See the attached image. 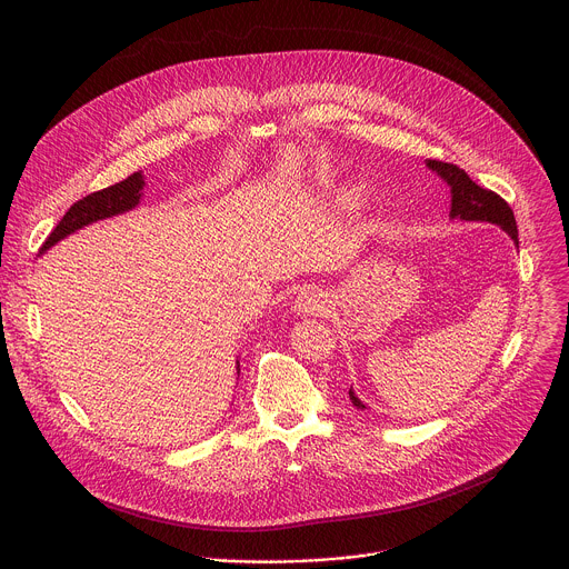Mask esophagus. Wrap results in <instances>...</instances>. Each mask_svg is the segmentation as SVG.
Instances as JSON below:
<instances>
[{
  "instance_id": "esophagus-1",
  "label": "esophagus",
  "mask_w": 569,
  "mask_h": 569,
  "mask_svg": "<svg viewBox=\"0 0 569 569\" xmlns=\"http://www.w3.org/2000/svg\"><path fill=\"white\" fill-rule=\"evenodd\" d=\"M293 309L300 316H322L328 309V300L318 287H307L298 293V298L293 302Z\"/></svg>"
}]
</instances>
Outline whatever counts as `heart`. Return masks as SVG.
Segmentation results:
<instances>
[{"mask_svg": "<svg viewBox=\"0 0 569 569\" xmlns=\"http://www.w3.org/2000/svg\"><path fill=\"white\" fill-rule=\"evenodd\" d=\"M363 194H366L363 186H348L346 190H341V194H339V203H341V206H348V208L359 206V203H361V199H363Z\"/></svg>", "mask_w": 569, "mask_h": 569, "instance_id": "heart-1", "label": "heart"}]
</instances>
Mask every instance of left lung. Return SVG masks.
<instances>
[{"label":"left lung","instance_id":"left-lung-1","mask_svg":"<svg viewBox=\"0 0 569 569\" xmlns=\"http://www.w3.org/2000/svg\"><path fill=\"white\" fill-rule=\"evenodd\" d=\"M427 168H431L442 181H447V186L451 188V219H460V221H480V223H492L497 228H501L515 244L519 247L517 241V221L515 214L510 210V206L495 194L492 190H487L482 186H478L462 168H458L456 163L438 162V160H427ZM350 401L357 409H366V406L357 399V395L352 392V388L348 390Z\"/></svg>","mask_w":569,"mask_h":569}]
</instances>
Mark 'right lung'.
I'll list each match as a JSON object with an SVG mask.
<instances>
[{
  "label": "right lung",
  "mask_w": 569,
  "mask_h": 569,
  "mask_svg": "<svg viewBox=\"0 0 569 569\" xmlns=\"http://www.w3.org/2000/svg\"><path fill=\"white\" fill-rule=\"evenodd\" d=\"M142 188H144V174L133 172L131 177H127L120 183H113L104 190H98V192H91V194L82 197L81 201H77L63 214L59 226L50 232L46 243L41 244L39 253L48 251L52 244H57L61 239L74 234L77 230H81L89 223H96V221H102V219H109V217L133 210L142 199ZM237 370H241L239 361H237Z\"/></svg>",
  "instance_id": "right-lung-1"
}]
</instances>
